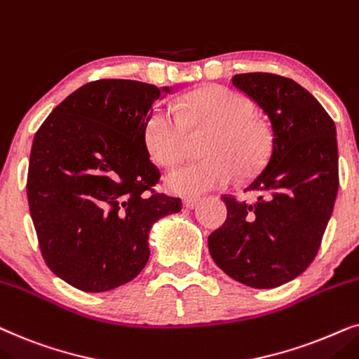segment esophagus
<instances>
[{"mask_svg":"<svg viewBox=\"0 0 359 359\" xmlns=\"http://www.w3.org/2000/svg\"><path fill=\"white\" fill-rule=\"evenodd\" d=\"M197 203H198V198L197 197L184 198V207L185 208H195V207H197Z\"/></svg>","mask_w":359,"mask_h":359,"instance_id":"34e87169","label":"esophagus"}]
</instances>
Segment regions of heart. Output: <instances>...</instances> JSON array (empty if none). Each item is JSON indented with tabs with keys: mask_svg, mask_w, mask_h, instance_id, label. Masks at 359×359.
Masks as SVG:
<instances>
[{
	"mask_svg": "<svg viewBox=\"0 0 359 359\" xmlns=\"http://www.w3.org/2000/svg\"><path fill=\"white\" fill-rule=\"evenodd\" d=\"M212 130L205 142L208 159L177 167L165 177V187L179 195H200L226 187L236 169L246 177L264 164L271 149L269 130L252 116V104L224 87H208L185 95L179 114L159 107L144 126V144L152 159L164 167L182 161L189 133Z\"/></svg>",
	"mask_w": 359,
	"mask_h": 359,
	"instance_id": "obj_1",
	"label": "heart"
}]
</instances>
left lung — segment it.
<instances>
[{
	"mask_svg": "<svg viewBox=\"0 0 359 359\" xmlns=\"http://www.w3.org/2000/svg\"><path fill=\"white\" fill-rule=\"evenodd\" d=\"M233 85L271 123L267 165L246 190L252 203L224 195L228 217L208 236L213 261L238 283L279 287L317 256L338 192L337 128L312 93L274 74H238Z\"/></svg>",
	"mask_w": 359,
	"mask_h": 359,
	"instance_id": "left-lung-1",
	"label": "left lung"
}]
</instances>
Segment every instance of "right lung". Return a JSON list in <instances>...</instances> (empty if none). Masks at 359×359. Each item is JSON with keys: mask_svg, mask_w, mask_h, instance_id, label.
<instances>
[{"mask_svg": "<svg viewBox=\"0 0 359 359\" xmlns=\"http://www.w3.org/2000/svg\"><path fill=\"white\" fill-rule=\"evenodd\" d=\"M170 87L136 80L90 82L52 109L37 130L27 202L49 269L83 292L130 283L149 259L157 219L182 200L156 194L144 126Z\"/></svg>", "mask_w": 359, "mask_h": 359, "instance_id": "obj_1", "label": "right lung"}]
</instances>
